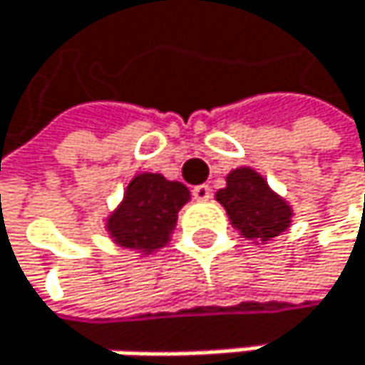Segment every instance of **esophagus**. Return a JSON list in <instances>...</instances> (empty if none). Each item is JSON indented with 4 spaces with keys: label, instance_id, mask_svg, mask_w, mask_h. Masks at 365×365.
<instances>
[{
    "label": "esophagus",
    "instance_id": "obj_1",
    "mask_svg": "<svg viewBox=\"0 0 365 365\" xmlns=\"http://www.w3.org/2000/svg\"><path fill=\"white\" fill-rule=\"evenodd\" d=\"M192 197H195L197 201H207L210 197H212V190H210L207 184H199V186L192 188Z\"/></svg>",
    "mask_w": 365,
    "mask_h": 365
}]
</instances>
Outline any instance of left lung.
I'll list each match as a JSON object with an SVG mask.
<instances>
[{
	"instance_id": "left-lung-1",
	"label": "left lung",
	"mask_w": 365,
	"mask_h": 365,
	"mask_svg": "<svg viewBox=\"0 0 365 365\" xmlns=\"http://www.w3.org/2000/svg\"><path fill=\"white\" fill-rule=\"evenodd\" d=\"M225 181L227 186L217 192V201L245 238L267 243L291 225V205L254 168H234Z\"/></svg>"
}]
</instances>
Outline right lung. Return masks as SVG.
I'll list each match as a JSON object with an SVG mask.
<instances>
[{
    "mask_svg": "<svg viewBox=\"0 0 365 365\" xmlns=\"http://www.w3.org/2000/svg\"><path fill=\"white\" fill-rule=\"evenodd\" d=\"M188 199L190 190L181 181H168L160 173H140L109 215L107 232L115 245L150 254L170 241L177 215Z\"/></svg>",
    "mask_w": 365,
    "mask_h": 365,
    "instance_id": "add662e5",
    "label": "right lung"
}]
</instances>
